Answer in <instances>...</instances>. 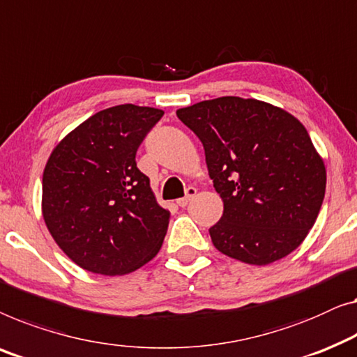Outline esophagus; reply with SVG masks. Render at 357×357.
I'll use <instances>...</instances> for the list:
<instances>
[{
	"instance_id": "obj_1",
	"label": "esophagus",
	"mask_w": 357,
	"mask_h": 357,
	"mask_svg": "<svg viewBox=\"0 0 357 357\" xmlns=\"http://www.w3.org/2000/svg\"><path fill=\"white\" fill-rule=\"evenodd\" d=\"M196 196V188L195 187H188L187 188V195L183 196V198H180V199H177V204L180 206V208H185V206H187L191 199H193Z\"/></svg>"
}]
</instances>
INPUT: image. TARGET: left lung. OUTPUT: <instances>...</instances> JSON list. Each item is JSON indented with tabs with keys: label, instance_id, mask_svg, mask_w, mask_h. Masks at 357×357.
<instances>
[{
	"label": "left lung",
	"instance_id": "8db88e82",
	"mask_svg": "<svg viewBox=\"0 0 357 357\" xmlns=\"http://www.w3.org/2000/svg\"><path fill=\"white\" fill-rule=\"evenodd\" d=\"M204 146L224 214L209 229L222 255L252 266L293 252L316 224L327 170L306 127L282 107L222 96L177 109Z\"/></svg>",
	"mask_w": 357,
	"mask_h": 357
}]
</instances>
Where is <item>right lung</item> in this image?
Masks as SVG:
<instances>
[{
  "label": "right lung",
  "instance_id": "obj_1",
  "mask_svg": "<svg viewBox=\"0 0 357 357\" xmlns=\"http://www.w3.org/2000/svg\"><path fill=\"white\" fill-rule=\"evenodd\" d=\"M164 111L119 105L56 144L43 170L41 214L66 256L100 275H126L161 250L170 213L137 167V149Z\"/></svg>",
  "mask_w": 357,
  "mask_h": 357
}]
</instances>
